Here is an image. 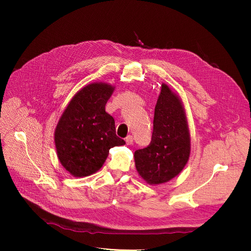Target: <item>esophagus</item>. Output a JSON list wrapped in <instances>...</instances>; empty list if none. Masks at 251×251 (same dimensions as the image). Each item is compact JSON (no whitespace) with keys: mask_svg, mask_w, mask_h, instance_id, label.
I'll return each instance as SVG.
<instances>
[{"mask_svg":"<svg viewBox=\"0 0 251 251\" xmlns=\"http://www.w3.org/2000/svg\"><path fill=\"white\" fill-rule=\"evenodd\" d=\"M125 140H126V143L128 144V146H131V144H133V136L128 135V136L125 138Z\"/></svg>","mask_w":251,"mask_h":251,"instance_id":"obj_1","label":"esophagus"}]
</instances>
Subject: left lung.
<instances>
[{"mask_svg": "<svg viewBox=\"0 0 251 251\" xmlns=\"http://www.w3.org/2000/svg\"><path fill=\"white\" fill-rule=\"evenodd\" d=\"M190 155L187 118L179 97L163 83L157 99L150 146L134 152L135 167L144 181L156 185L176 177Z\"/></svg>", "mask_w": 251, "mask_h": 251, "instance_id": "left-lung-1", "label": "left lung"}]
</instances>
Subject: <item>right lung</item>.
<instances>
[{"mask_svg": "<svg viewBox=\"0 0 251 251\" xmlns=\"http://www.w3.org/2000/svg\"><path fill=\"white\" fill-rule=\"evenodd\" d=\"M114 86L95 82L81 88L63 112L55 130V146L62 166L74 177L99 171L110 149L125 144L116 135L114 118L105 103Z\"/></svg>", "mask_w": 251, "mask_h": 251, "instance_id": "obj_1", "label": "right lung"}]
</instances>
